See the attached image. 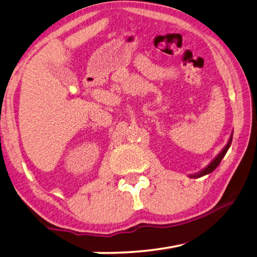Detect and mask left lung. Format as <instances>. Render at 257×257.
<instances>
[{"mask_svg": "<svg viewBox=\"0 0 257 257\" xmlns=\"http://www.w3.org/2000/svg\"><path fill=\"white\" fill-rule=\"evenodd\" d=\"M231 142H232V134H231V136H230V138H229L227 145H225L223 149H222V151H221L220 153L217 154L215 158L211 161V163L207 164L205 168L202 169V170L198 171L197 173H194V175H189V178H201L203 176L208 175V173H211L212 171H214L215 169L217 168V165L220 164L221 161H222V159L224 158L225 153H227V152H228L230 145H231Z\"/></svg>", "mask_w": 257, "mask_h": 257, "instance_id": "obj_1", "label": "left lung"}]
</instances>
